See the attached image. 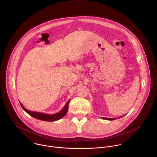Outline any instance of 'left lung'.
Here are the masks:
<instances>
[{
	"label": "left lung",
	"instance_id": "left-lung-1",
	"mask_svg": "<svg viewBox=\"0 0 157 157\" xmlns=\"http://www.w3.org/2000/svg\"><path fill=\"white\" fill-rule=\"evenodd\" d=\"M102 119H106V120H109V121L115 120V119H112V118H102Z\"/></svg>",
	"mask_w": 157,
	"mask_h": 157
}]
</instances>
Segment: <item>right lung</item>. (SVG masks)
Listing matches in <instances>:
<instances>
[{"label":"right lung","mask_w":157,"mask_h":157,"mask_svg":"<svg viewBox=\"0 0 157 157\" xmlns=\"http://www.w3.org/2000/svg\"><path fill=\"white\" fill-rule=\"evenodd\" d=\"M70 101V100H69L68 102H66V105H64V108L63 109V110L59 112L58 113H56L55 114H52V115L46 114H43V113H36V112L29 110L27 109H25L20 102V104L21 107L23 108V109L26 112V113H28L30 116H32L33 117L39 119V120H41V121L53 122V121H55L61 119L66 115V114L67 113V111H68V105H69Z\"/></svg>","instance_id":"add662e5"}]
</instances>
